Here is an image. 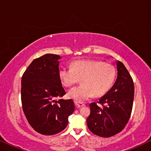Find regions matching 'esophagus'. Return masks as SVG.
<instances>
[{
	"mask_svg": "<svg viewBox=\"0 0 151 151\" xmlns=\"http://www.w3.org/2000/svg\"><path fill=\"white\" fill-rule=\"evenodd\" d=\"M75 105H76V106L77 107V108H80V107L84 106V104H83V103L76 102V103H75Z\"/></svg>",
	"mask_w": 151,
	"mask_h": 151,
	"instance_id": "obj_1",
	"label": "esophagus"
}]
</instances>
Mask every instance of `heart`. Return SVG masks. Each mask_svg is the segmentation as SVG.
<instances>
[{
  "mask_svg": "<svg viewBox=\"0 0 151 151\" xmlns=\"http://www.w3.org/2000/svg\"><path fill=\"white\" fill-rule=\"evenodd\" d=\"M116 77L114 67L96 60H78L71 67H64L59 71V78L64 86L70 87L81 79L82 85L68 92L70 98L83 102L93 97L104 95L110 89Z\"/></svg>",
  "mask_w": 151,
  "mask_h": 151,
  "instance_id": "heart-1",
  "label": "heart"
}]
</instances>
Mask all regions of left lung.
<instances>
[{"label":"left lung","instance_id":"obj_1","mask_svg":"<svg viewBox=\"0 0 151 151\" xmlns=\"http://www.w3.org/2000/svg\"><path fill=\"white\" fill-rule=\"evenodd\" d=\"M117 77L111 89L98 103L89 104L90 115L86 119L88 129L95 135L109 137L122 131L131 116L134 98V84L127 68L115 62Z\"/></svg>","mask_w":151,"mask_h":151}]
</instances>
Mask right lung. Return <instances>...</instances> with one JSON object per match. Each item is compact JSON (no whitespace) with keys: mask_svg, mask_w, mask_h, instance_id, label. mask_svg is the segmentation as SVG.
<instances>
[{"mask_svg":"<svg viewBox=\"0 0 151 151\" xmlns=\"http://www.w3.org/2000/svg\"><path fill=\"white\" fill-rule=\"evenodd\" d=\"M60 59L58 55H43L33 60L22 77V109L29 124L42 135L63 131L75 110L73 100L60 99L66 93L59 78Z\"/></svg>","mask_w":151,"mask_h":151,"instance_id":"right-lung-1","label":"right lung"}]
</instances>
